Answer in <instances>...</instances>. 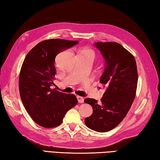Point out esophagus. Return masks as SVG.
Returning <instances> with one entry per match:
<instances>
[{
    "label": "esophagus",
    "mask_w": 160,
    "mask_h": 160,
    "mask_svg": "<svg viewBox=\"0 0 160 160\" xmlns=\"http://www.w3.org/2000/svg\"><path fill=\"white\" fill-rule=\"evenodd\" d=\"M77 100H78V102L79 103H82L83 102V98L82 96H77Z\"/></svg>",
    "instance_id": "esophagus-1"
}]
</instances>
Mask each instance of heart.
I'll return each mask as SVG.
<instances>
[{"instance_id":"heart-1","label":"heart","mask_w":160,"mask_h":160,"mask_svg":"<svg viewBox=\"0 0 160 160\" xmlns=\"http://www.w3.org/2000/svg\"><path fill=\"white\" fill-rule=\"evenodd\" d=\"M82 53H84V54L86 55H91L92 57L93 58V59L96 57V53L93 51V50H90V49H86V50H83L82 51Z\"/></svg>"}]
</instances>
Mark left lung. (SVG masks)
Returning <instances> with one entry per match:
<instances>
[{
	"instance_id": "left-lung-1",
	"label": "left lung",
	"mask_w": 160,
	"mask_h": 160,
	"mask_svg": "<svg viewBox=\"0 0 160 160\" xmlns=\"http://www.w3.org/2000/svg\"><path fill=\"white\" fill-rule=\"evenodd\" d=\"M105 60V67L100 83L106 87L100 102L86 98L85 103L93 108L92 115L85 124L97 132L113 129L127 116L136 97L138 71L134 56L115 42L95 43Z\"/></svg>"
}]
</instances>
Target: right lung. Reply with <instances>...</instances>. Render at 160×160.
Segmentation results:
<instances>
[{"label":"right lung","instance_id":"right-lung-1","mask_svg":"<svg viewBox=\"0 0 160 160\" xmlns=\"http://www.w3.org/2000/svg\"><path fill=\"white\" fill-rule=\"evenodd\" d=\"M78 43L61 38L43 41L28 52L22 63L19 77L22 102L32 119L42 127H58L67 112L78 103L75 95L50 88L55 78V57Z\"/></svg>","mask_w":160,"mask_h":160}]
</instances>
